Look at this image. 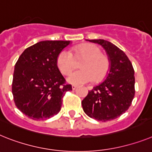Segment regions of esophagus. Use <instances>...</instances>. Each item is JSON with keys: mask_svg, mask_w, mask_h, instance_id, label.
I'll return each instance as SVG.
<instances>
[{"mask_svg": "<svg viewBox=\"0 0 152 152\" xmlns=\"http://www.w3.org/2000/svg\"><path fill=\"white\" fill-rule=\"evenodd\" d=\"M77 88V85H72V89H73V90H75V89Z\"/></svg>", "mask_w": 152, "mask_h": 152, "instance_id": "esophagus-1", "label": "esophagus"}]
</instances>
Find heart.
<instances>
[{
  "mask_svg": "<svg viewBox=\"0 0 152 152\" xmlns=\"http://www.w3.org/2000/svg\"><path fill=\"white\" fill-rule=\"evenodd\" d=\"M75 60L83 59L80 64L81 70L69 75L67 81L73 85H83L94 80L100 82L105 79L110 71L111 62L108 57L102 54L101 49L96 45L85 44L74 50V57L71 51L64 49L57 57V66L63 75H67L75 67Z\"/></svg>",
  "mask_w": 152,
  "mask_h": 152,
  "instance_id": "b5f03b06",
  "label": "heart"
}]
</instances>
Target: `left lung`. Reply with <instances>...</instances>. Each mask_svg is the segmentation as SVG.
Segmentation results:
<instances>
[{
    "label": "left lung",
    "mask_w": 152,
    "mask_h": 152,
    "mask_svg": "<svg viewBox=\"0 0 152 152\" xmlns=\"http://www.w3.org/2000/svg\"><path fill=\"white\" fill-rule=\"evenodd\" d=\"M102 45L111 62L107 77L89 91L81 104L88 116L101 121L117 118L132 104L134 97V71L132 62L123 50L109 41L87 40Z\"/></svg>",
    "instance_id": "1"
}]
</instances>
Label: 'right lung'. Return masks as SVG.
<instances>
[{
	"instance_id": "add662e5",
	"label": "right lung",
	"mask_w": 152,
	"mask_h": 152,
	"mask_svg": "<svg viewBox=\"0 0 152 152\" xmlns=\"http://www.w3.org/2000/svg\"><path fill=\"white\" fill-rule=\"evenodd\" d=\"M68 41H43L29 47L15 64L12 94L18 109L33 120H46L60 111L62 98L72 90L57 66Z\"/></svg>"
}]
</instances>
